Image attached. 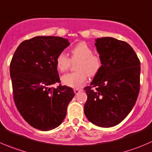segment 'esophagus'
I'll return each mask as SVG.
<instances>
[{
	"mask_svg": "<svg viewBox=\"0 0 152 152\" xmlns=\"http://www.w3.org/2000/svg\"><path fill=\"white\" fill-rule=\"evenodd\" d=\"M81 91H82V90H81V89H78V88H75V89H74V92L75 93V94H77L78 93L80 92Z\"/></svg>",
	"mask_w": 152,
	"mask_h": 152,
	"instance_id": "34e87169",
	"label": "esophagus"
}]
</instances>
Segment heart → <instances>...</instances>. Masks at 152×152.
Returning <instances> with one entry per match:
<instances>
[{
    "mask_svg": "<svg viewBox=\"0 0 152 152\" xmlns=\"http://www.w3.org/2000/svg\"><path fill=\"white\" fill-rule=\"evenodd\" d=\"M71 58L61 52L56 58V66L61 72L67 71L72 62H76L75 72L64 75L62 83L72 88H80L87 80L88 75H97L103 67V60L97 54L93 53V49L85 42L76 44L70 50Z\"/></svg>",
    "mask_w": 152,
    "mask_h": 152,
    "instance_id": "b5f03b06",
    "label": "heart"
}]
</instances>
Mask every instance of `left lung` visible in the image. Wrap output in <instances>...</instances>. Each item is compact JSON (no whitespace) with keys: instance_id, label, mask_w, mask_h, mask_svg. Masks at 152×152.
Listing matches in <instances>:
<instances>
[{"instance_id":"8db88e82","label":"left lung","mask_w":152,"mask_h":152,"mask_svg":"<svg viewBox=\"0 0 152 152\" xmlns=\"http://www.w3.org/2000/svg\"><path fill=\"white\" fill-rule=\"evenodd\" d=\"M103 67L84 88L87 100L84 113L100 127L115 126L132 111L140 91V62L126 42L110 37L96 40Z\"/></svg>"}]
</instances>
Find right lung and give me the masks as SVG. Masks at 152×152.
<instances>
[{
    "mask_svg": "<svg viewBox=\"0 0 152 152\" xmlns=\"http://www.w3.org/2000/svg\"><path fill=\"white\" fill-rule=\"evenodd\" d=\"M69 44L61 37L37 36L22 42L10 63L16 107L23 119L39 130L61 125L75 96L71 87L61 84L51 87L61 83L56 58Z\"/></svg>",
    "mask_w": 152,
    "mask_h": 152,
    "instance_id": "obj_1",
    "label": "right lung"
}]
</instances>
